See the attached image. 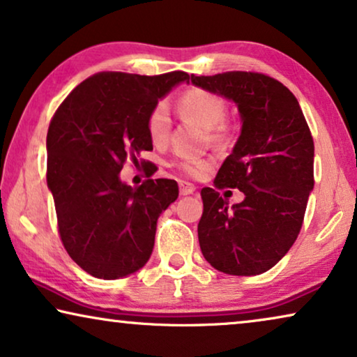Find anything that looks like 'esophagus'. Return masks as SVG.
Returning <instances> with one entry per match:
<instances>
[{"mask_svg": "<svg viewBox=\"0 0 357 357\" xmlns=\"http://www.w3.org/2000/svg\"><path fill=\"white\" fill-rule=\"evenodd\" d=\"M178 187H180V195H183V197L185 195H192L195 190H197L193 183H188V182H180Z\"/></svg>", "mask_w": 357, "mask_h": 357, "instance_id": "1", "label": "esophagus"}]
</instances>
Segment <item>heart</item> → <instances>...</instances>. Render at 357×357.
Returning <instances> with one entry per match:
<instances>
[{"instance_id":"heart-1","label":"heart","mask_w":357,"mask_h":357,"mask_svg":"<svg viewBox=\"0 0 357 357\" xmlns=\"http://www.w3.org/2000/svg\"><path fill=\"white\" fill-rule=\"evenodd\" d=\"M178 110L187 119L197 121L209 130V141L216 146H226L231 141V130L224 123L227 116V102L216 92L199 89H188L178 97ZM146 130L154 144H162L170 133V115L165 104H155L146 119ZM180 172L188 177H202L211 170V159H183L175 162Z\"/></svg>"}]
</instances>
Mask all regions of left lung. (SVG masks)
<instances>
[{
	"mask_svg": "<svg viewBox=\"0 0 357 357\" xmlns=\"http://www.w3.org/2000/svg\"><path fill=\"white\" fill-rule=\"evenodd\" d=\"M192 82L237 104L242 133L214 187L246 195L229 207L218 189L202 190L199 247L226 275H260L286 255L301 232L314 188V138L294 94L275 77L227 71L192 75Z\"/></svg>",
	"mask_w": 357,
	"mask_h": 357,
	"instance_id": "obj_1",
	"label": "left lung"
}]
</instances>
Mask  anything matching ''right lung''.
I'll list each match as a JSON object with an SVG mask.
<instances>
[{
  "label": "right lung",
  "instance_id": "1",
  "mask_svg": "<svg viewBox=\"0 0 357 357\" xmlns=\"http://www.w3.org/2000/svg\"><path fill=\"white\" fill-rule=\"evenodd\" d=\"M187 79L185 71L159 76L102 71L77 84L53 115L47 185L58 232L68 255L94 278L128 276L153 253L158 218L177 199L178 185L148 178L133 188L119 174L126 160L136 165L141 151H153L148 114Z\"/></svg>",
  "mask_w": 357,
  "mask_h": 357
}]
</instances>
